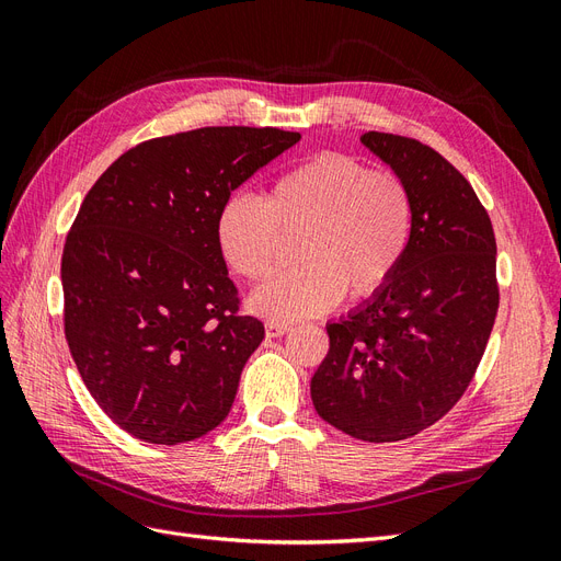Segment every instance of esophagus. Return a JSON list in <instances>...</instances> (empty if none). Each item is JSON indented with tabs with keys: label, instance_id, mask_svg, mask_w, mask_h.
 I'll return each mask as SVG.
<instances>
[{
	"label": "esophagus",
	"instance_id": "1",
	"mask_svg": "<svg viewBox=\"0 0 561 561\" xmlns=\"http://www.w3.org/2000/svg\"><path fill=\"white\" fill-rule=\"evenodd\" d=\"M293 328L290 325H287V322H274V320H271V322H266V336H283V334H287V332H290Z\"/></svg>",
	"mask_w": 561,
	"mask_h": 561
}]
</instances>
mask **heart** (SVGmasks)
I'll list each match as a JSON object with an SVG mask.
<instances>
[{"instance_id": "b5f03b06", "label": "heart", "mask_w": 561, "mask_h": 561, "mask_svg": "<svg viewBox=\"0 0 561 561\" xmlns=\"http://www.w3.org/2000/svg\"><path fill=\"white\" fill-rule=\"evenodd\" d=\"M297 241L295 268L250 295V311L293 322L367 299L396 278L414 233V198L390 171H369L358 157L322 151L283 173L266 201L233 194L217 210L215 243L225 264L257 283L274 268L280 236Z\"/></svg>"}]
</instances>
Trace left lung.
I'll return each instance as SVG.
<instances>
[{
    "instance_id": "1",
    "label": "left lung",
    "mask_w": 561,
    "mask_h": 561,
    "mask_svg": "<svg viewBox=\"0 0 561 561\" xmlns=\"http://www.w3.org/2000/svg\"><path fill=\"white\" fill-rule=\"evenodd\" d=\"M360 142L414 198L410 250L379 295L330 322L311 379L320 419L365 443H398L461 400L499 311L496 239L470 182L428 145L369 130Z\"/></svg>"
}]
</instances>
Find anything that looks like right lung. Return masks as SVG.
Masks as SVG:
<instances>
[{
	"instance_id": "1",
	"label": "right lung",
	"mask_w": 561,
	"mask_h": 561,
	"mask_svg": "<svg viewBox=\"0 0 561 561\" xmlns=\"http://www.w3.org/2000/svg\"><path fill=\"white\" fill-rule=\"evenodd\" d=\"M299 138L165 135L128 149L83 198L62 250L65 336L100 410L142 443H192L227 419L264 325L239 313L215 217Z\"/></svg>"
}]
</instances>
